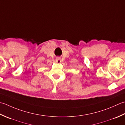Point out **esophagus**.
<instances>
[{"instance_id":"esophagus-1","label":"esophagus","mask_w":125,"mask_h":125,"mask_svg":"<svg viewBox=\"0 0 125 125\" xmlns=\"http://www.w3.org/2000/svg\"><path fill=\"white\" fill-rule=\"evenodd\" d=\"M56 62L58 63H60V62H62V60H61V58H57L56 59Z\"/></svg>"}]
</instances>
